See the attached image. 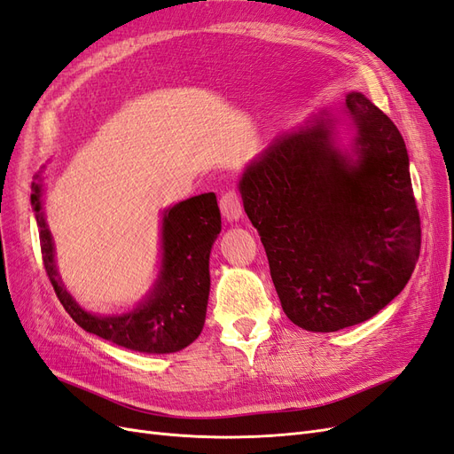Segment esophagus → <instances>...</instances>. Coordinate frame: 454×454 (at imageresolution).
Instances as JSON below:
<instances>
[{"label": "esophagus", "mask_w": 454, "mask_h": 454, "mask_svg": "<svg viewBox=\"0 0 454 454\" xmlns=\"http://www.w3.org/2000/svg\"><path fill=\"white\" fill-rule=\"evenodd\" d=\"M219 208H222V214L227 222H239L242 217V202L235 191H227V193L222 195V199H219Z\"/></svg>", "instance_id": "34e87169"}]
</instances>
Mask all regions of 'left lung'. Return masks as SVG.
Segmentation results:
<instances>
[{"instance_id": "left-lung-1", "label": "left lung", "mask_w": 454, "mask_h": 454, "mask_svg": "<svg viewBox=\"0 0 454 454\" xmlns=\"http://www.w3.org/2000/svg\"><path fill=\"white\" fill-rule=\"evenodd\" d=\"M337 144L324 109L244 168V210L265 246L287 318L307 332L362 324L400 295L420 254V217L400 130L362 92L342 107Z\"/></svg>"}]
</instances>
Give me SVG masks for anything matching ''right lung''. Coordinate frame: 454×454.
Masks as SVG:
<instances>
[{
  "instance_id": "1",
  "label": "right lung",
  "mask_w": 454,
  "mask_h": 454,
  "mask_svg": "<svg viewBox=\"0 0 454 454\" xmlns=\"http://www.w3.org/2000/svg\"><path fill=\"white\" fill-rule=\"evenodd\" d=\"M32 208L49 280L66 312L85 332L145 354L177 352L200 335L210 294V252L222 231V215L214 193L191 197L164 210L157 280L138 307L112 316L87 312L62 284L43 214L41 174L32 184Z\"/></svg>"
}]
</instances>
